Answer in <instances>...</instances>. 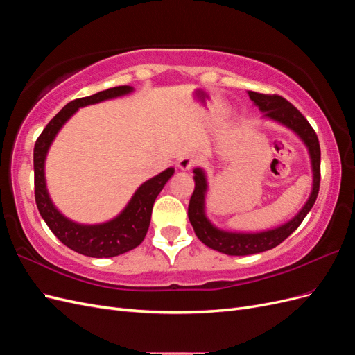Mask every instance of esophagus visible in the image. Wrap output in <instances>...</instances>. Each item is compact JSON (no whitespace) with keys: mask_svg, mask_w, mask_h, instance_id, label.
<instances>
[{"mask_svg":"<svg viewBox=\"0 0 355 355\" xmlns=\"http://www.w3.org/2000/svg\"><path fill=\"white\" fill-rule=\"evenodd\" d=\"M197 164V158L196 157H192V155H184L180 159H179V163H178V167L180 168V170H189V168H192Z\"/></svg>","mask_w":355,"mask_h":355,"instance_id":"obj_1","label":"esophagus"}]
</instances>
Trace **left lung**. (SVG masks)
Returning a JSON list of instances; mask_svg holds the SVG:
<instances>
[{"label":"left lung","instance_id":"8db88e82","mask_svg":"<svg viewBox=\"0 0 355 355\" xmlns=\"http://www.w3.org/2000/svg\"><path fill=\"white\" fill-rule=\"evenodd\" d=\"M249 96L257 108H259L262 112H265V116L271 118L274 121L282 123L288 128H292V130L302 139L309 151L311 164H313L314 184H313V192H311V196L305 206L302 207V210H300L292 220L282 225V227L271 231L256 232V234L227 232L213 227V225L209 222V219L206 218V213H204V197H206V191H207V180H206V176H204V171L201 168H196L194 170L196 188H194V192H192L189 206H188L189 222L196 231V235L204 244L213 250H218L220 253L230 254V256H245V254L261 253V252L271 250L280 243H283L288 235L292 234L300 223H302L308 211L313 209L320 191L321 151H320L318 137L314 132V128L308 123L306 118L300 114L292 103L278 94H263V93L249 90Z\"/></svg>","mask_w":355,"mask_h":355}]
</instances>
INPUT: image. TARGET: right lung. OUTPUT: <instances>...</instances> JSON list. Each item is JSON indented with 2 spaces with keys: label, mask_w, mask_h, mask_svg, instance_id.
<instances>
[{
  "label": "right lung",
  "mask_w": 355,
  "mask_h": 355,
  "mask_svg": "<svg viewBox=\"0 0 355 355\" xmlns=\"http://www.w3.org/2000/svg\"><path fill=\"white\" fill-rule=\"evenodd\" d=\"M130 85H118L96 94L80 98L63 106L60 112L51 118L44 130L38 136L34 146V185H35V202L41 218L44 219L50 231L69 247L71 250L90 257H112L123 254L135 249L145 239L151 222L153 206L157 196L173 176L175 168H167L159 175L146 180L135 192L130 202L121 211V214L110 222L101 225H80L67 219L53 206L46 188L44 178V159L53 139L65 124L71 115L81 106L98 103L106 99L116 98L130 93Z\"/></svg>",
  "instance_id": "right-lung-1"
}]
</instances>
